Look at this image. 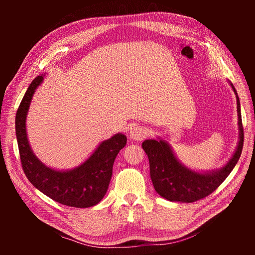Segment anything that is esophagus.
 I'll return each mask as SVG.
<instances>
[{
	"label": "esophagus",
	"mask_w": 255,
	"mask_h": 255,
	"mask_svg": "<svg viewBox=\"0 0 255 255\" xmlns=\"http://www.w3.org/2000/svg\"><path fill=\"white\" fill-rule=\"evenodd\" d=\"M147 130L145 128L141 126H134L133 128L130 129L129 131V138L131 140H134V141H141L145 137H147Z\"/></svg>",
	"instance_id": "34e87169"
}]
</instances>
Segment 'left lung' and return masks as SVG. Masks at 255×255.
<instances>
[{
	"mask_svg": "<svg viewBox=\"0 0 255 255\" xmlns=\"http://www.w3.org/2000/svg\"><path fill=\"white\" fill-rule=\"evenodd\" d=\"M228 83L237 99L239 140L234 154L223 167L211 171H195L178 160L171 144L163 138L148 139L142 142V149L149 159L151 181L161 197L170 202L193 203L208 196L226 180L239 161L243 148L240 100L234 84L229 81Z\"/></svg>",
	"mask_w": 255,
	"mask_h": 255,
	"instance_id": "left-lung-1",
	"label": "left lung"
}]
</instances>
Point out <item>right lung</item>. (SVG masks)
Here are the masks:
<instances>
[{
    "label": "right lung",
    "mask_w": 255,
    "mask_h": 255,
    "mask_svg": "<svg viewBox=\"0 0 255 255\" xmlns=\"http://www.w3.org/2000/svg\"><path fill=\"white\" fill-rule=\"evenodd\" d=\"M45 75H38L30 83L16 113L15 131L21 166L28 181L46 196L71 207H92L105 196L113 174L114 161L126 145L127 137L118 132L100 142L89 158L73 169L56 170L42 163L29 144L26 118L32 96Z\"/></svg>",
    "instance_id": "add662e5"
}]
</instances>
